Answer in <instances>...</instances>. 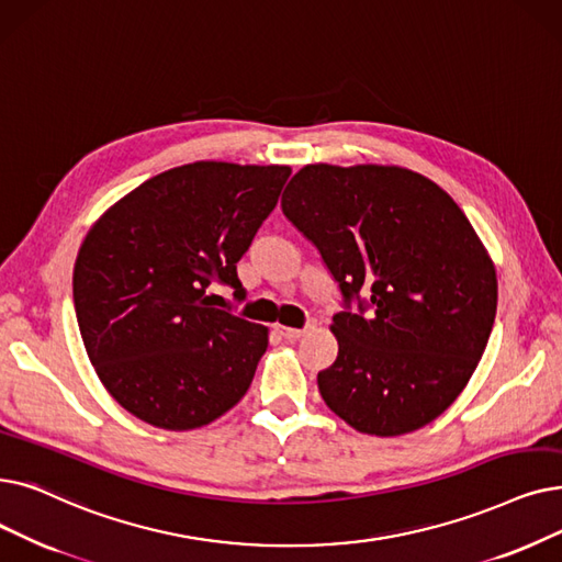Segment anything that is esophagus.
Listing matches in <instances>:
<instances>
[{
    "instance_id": "34e87169",
    "label": "esophagus",
    "mask_w": 562,
    "mask_h": 562,
    "mask_svg": "<svg viewBox=\"0 0 562 562\" xmlns=\"http://www.w3.org/2000/svg\"><path fill=\"white\" fill-rule=\"evenodd\" d=\"M280 333H282L289 341H296V339H301V337L307 333V328H284V326H280Z\"/></svg>"
}]
</instances>
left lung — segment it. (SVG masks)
<instances>
[{
  "label": "left lung",
  "instance_id": "obj_1",
  "mask_svg": "<svg viewBox=\"0 0 562 562\" xmlns=\"http://www.w3.org/2000/svg\"><path fill=\"white\" fill-rule=\"evenodd\" d=\"M282 213L345 305L330 326L337 358L316 376L328 408L372 436L436 420L467 387L496 316V268L469 217L411 169L326 162L289 181Z\"/></svg>",
  "mask_w": 562,
  "mask_h": 562
}]
</instances>
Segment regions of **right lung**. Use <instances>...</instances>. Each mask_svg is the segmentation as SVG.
Listing matches in <instances>:
<instances>
[{
  "instance_id": "obj_1",
  "label": "right lung",
  "mask_w": 562,
  "mask_h": 562,
  "mask_svg": "<svg viewBox=\"0 0 562 562\" xmlns=\"http://www.w3.org/2000/svg\"><path fill=\"white\" fill-rule=\"evenodd\" d=\"M289 175L286 165H181L89 229L72 271L78 326L95 374L135 418L198 429L248 393L268 328L213 307L209 286L246 299L236 263Z\"/></svg>"
}]
</instances>
